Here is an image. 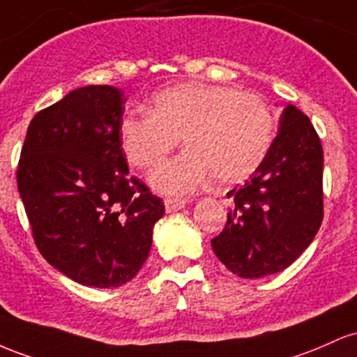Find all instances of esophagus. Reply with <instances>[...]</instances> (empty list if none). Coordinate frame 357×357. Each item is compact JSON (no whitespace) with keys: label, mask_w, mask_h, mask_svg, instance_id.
<instances>
[{"label":"esophagus","mask_w":357,"mask_h":357,"mask_svg":"<svg viewBox=\"0 0 357 357\" xmlns=\"http://www.w3.org/2000/svg\"><path fill=\"white\" fill-rule=\"evenodd\" d=\"M165 209L167 212H175V211H180L182 207H185L187 204V199H180V197H167L165 200Z\"/></svg>","instance_id":"obj_1"}]
</instances>
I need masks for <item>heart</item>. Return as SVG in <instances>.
Masks as SVG:
<instances>
[{
	"instance_id": "obj_1",
	"label": "heart",
	"mask_w": 357,
	"mask_h": 357,
	"mask_svg": "<svg viewBox=\"0 0 357 357\" xmlns=\"http://www.w3.org/2000/svg\"><path fill=\"white\" fill-rule=\"evenodd\" d=\"M275 119L256 92L190 82L158 92L146 111L119 123L130 165L151 168L178 145L189 148L155 168L150 182L165 194H187L207 178L221 185L243 182L263 163L273 143Z\"/></svg>"
}]
</instances>
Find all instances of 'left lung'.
<instances>
[{"instance_id": "1", "label": "left lung", "mask_w": 357, "mask_h": 357, "mask_svg": "<svg viewBox=\"0 0 357 357\" xmlns=\"http://www.w3.org/2000/svg\"><path fill=\"white\" fill-rule=\"evenodd\" d=\"M324 151L308 116L288 104L263 163L227 192L232 209L212 250L227 270L261 278L290 266L324 219Z\"/></svg>"}]
</instances>
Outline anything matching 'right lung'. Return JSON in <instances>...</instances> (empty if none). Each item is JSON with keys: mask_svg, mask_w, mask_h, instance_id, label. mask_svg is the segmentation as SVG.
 <instances>
[{"mask_svg": "<svg viewBox=\"0 0 357 357\" xmlns=\"http://www.w3.org/2000/svg\"><path fill=\"white\" fill-rule=\"evenodd\" d=\"M125 96L87 86L38 111L17 180L40 255L81 285L130 282L148 258L163 200L136 177L119 142Z\"/></svg>", "mask_w": 357, "mask_h": 357, "instance_id": "right-lung-1", "label": "right lung"}]
</instances>
